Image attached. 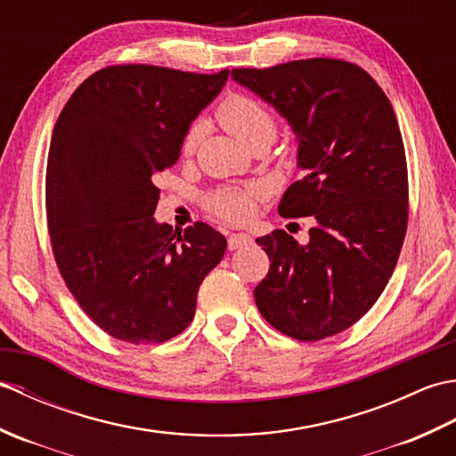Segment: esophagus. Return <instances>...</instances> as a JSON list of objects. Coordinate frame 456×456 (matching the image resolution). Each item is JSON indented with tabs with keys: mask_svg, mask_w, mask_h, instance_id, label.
<instances>
[{
	"mask_svg": "<svg viewBox=\"0 0 456 456\" xmlns=\"http://www.w3.org/2000/svg\"><path fill=\"white\" fill-rule=\"evenodd\" d=\"M250 243H253V239H250L247 233H233V235H229V239H227V245H229L231 250L247 247Z\"/></svg>",
	"mask_w": 456,
	"mask_h": 456,
	"instance_id": "obj_1",
	"label": "esophagus"
}]
</instances>
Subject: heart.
Segmentation results:
<instances>
[{
  "mask_svg": "<svg viewBox=\"0 0 456 456\" xmlns=\"http://www.w3.org/2000/svg\"><path fill=\"white\" fill-rule=\"evenodd\" d=\"M217 118L223 127L231 134L250 147L258 141L273 142L276 137V121L263 103L248 98L243 94H231L219 103ZM200 139V125L188 129L186 137L182 141L183 152L193 151ZM258 200L256 188H223L211 193L208 200V208L217 217L229 223H245L255 213Z\"/></svg>",
  "mask_w": 456,
  "mask_h": 456,
  "instance_id": "1",
  "label": "heart"
}]
</instances>
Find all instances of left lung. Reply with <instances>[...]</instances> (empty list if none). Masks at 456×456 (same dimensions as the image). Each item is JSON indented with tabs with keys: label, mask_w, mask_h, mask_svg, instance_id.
Returning a JSON list of instances; mask_svg holds the SVG:
<instances>
[{
	"label": "left lung",
	"mask_w": 456,
	"mask_h": 456,
	"mask_svg": "<svg viewBox=\"0 0 456 456\" xmlns=\"http://www.w3.org/2000/svg\"><path fill=\"white\" fill-rule=\"evenodd\" d=\"M231 76L297 137L304 178L284 191L278 213L315 219L307 245L282 229L256 239L270 258L255 288L258 312L297 341L341 333L384 292L408 229V164L392 103L361 66L335 58Z\"/></svg>",
	"instance_id": "obj_1"
}]
</instances>
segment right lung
Segmentation results:
<instances>
[{
    "mask_svg": "<svg viewBox=\"0 0 456 456\" xmlns=\"http://www.w3.org/2000/svg\"><path fill=\"white\" fill-rule=\"evenodd\" d=\"M229 70L149 64L102 68L66 102L46 160V223L61 276L105 333L164 343L196 314L227 240L208 223L172 233L157 223L154 174L180 159L191 121Z\"/></svg>",
    "mask_w": 456,
    "mask_h": 456,
    "instance_id": "1",
    "label": "right lung"
}]
</instances>
